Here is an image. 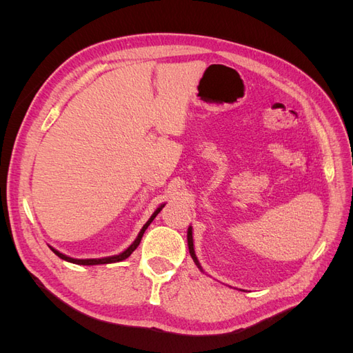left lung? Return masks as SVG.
Returning a JSON list of instances; mask_svg holds the SVG:
<instances>
[{"label": "left lung", "instance_id": "obj_1", "mask_svg": "<svg viewBox=\"0 0 353 353\" xmlns=\"http://www.w3.org/2000/svg\"><path fill=\"white\" fill-rule=\"evenodd\" d=\"M187 240H188V250H190V254H191V258H193V261L196 262V265L199 266V268L201 270V266H200V263H199V261H197V258H196V253H194V248H193V232H191V227L188 228V234H187Z\"/></svg>", "mask_w": 353, "mask_h": 353}]
</instances>
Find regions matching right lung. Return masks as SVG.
Here are the masks:
<instances>
[{"label":"right lung","instance_id":"obj_1","mask_svg":"<svg viewBox=\"0 0 353 353\" xmlns=\"http://www.w3.org/2000/svg\"><path fill=\"white\" fill-rule=\"evenodd\" d=\"M165 206V205H163ZM163 206H160V208H157L156 209V212L153 213L152 215V218L147 221V223L143 227V230L140 231V234H138V237H137V240L130 245V248H128L125 252H122L121 254H116V256H109V258H103V259H73V258H69V256H66V254H63V253H60V252H57L56 249H52V248H50L52 252H54L59 258H61L63 261H68V262H72V263H78V265H103V263H114V262H121V261H123V259H126L128 256H131V253L138 248V244H140V241H141V239H143V234H144V231L147 230V227L150 225V223L153 222V219L157 216V213L163 209Z\"/></svg>","mask_w":353,"mask_h":353}]
</instances>
